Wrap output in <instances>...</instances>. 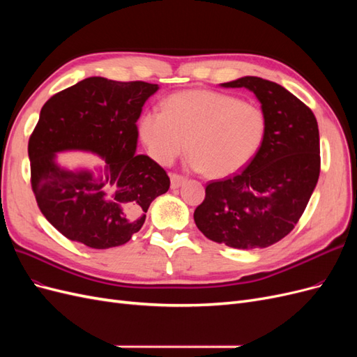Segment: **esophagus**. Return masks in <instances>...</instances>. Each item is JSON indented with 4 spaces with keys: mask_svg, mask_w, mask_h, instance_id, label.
<instances>
[{
    "mask_svg": "<svg viewBox=\"0 0 357 357\" xmlns=\"http://www.w3.org/2000/svg\"><path fill=\"white\" fill-rule=\"evenodd\" d=\"M169 178H171V188L176 189L178 186H181L183 183L186 181V178L183 177L181 174H177V172H172V174H169Z\"/></svg>",
    "mask_w": 357,
    "mask_h": 357,
    "instance_id": "obj_1",
    "label": "esophagus"
}]
</instances>
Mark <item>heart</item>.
Wrapping results in <instances>:
<instances>
[{
    "mask_svg": "<svg viewBox=\"0 0 357 357\" xmlns=\"http://www.w3.org/2000/svg\"><path fill=\"white\" fill-rule=\"evenodd\" d=\"M265 131L257 104L207 89L171 95L162 112H146L138 121L139 138L159 164L171 165L188 149L190 168L210 177H226L247 165Z\"/></svg>",
    "mask_w": 357,
    "mask_h": 357,
    "instance_id": "1",
    "label": "heart"
}]
</instances>
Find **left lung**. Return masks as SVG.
<instances>
[{
	"instance_id": "left-lung-1",
	"label": "left lung",
	"mask_w": 357,
	"mask_h": 357,
	"mask_svg": "<svg viewBox=\"0 0 357 357\" xmlns=\"http://www.w3.org/2000/svg\"><path fill=\"white\" fill-rule=\"evenodd\" d=\"M222 86L256 95L266 131L247 167L208 183L193 219L211 241L243 250L264 248L295 228L317 185V121L310 107L274 82L247 75Z\"/></svg>"
}]
</instances>
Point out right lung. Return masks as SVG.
<instances>
[{
	"label": "right lung",
	"mask_w": 357,
	"mask_h": 357,
	"mask_svg": "<svg viewBox=\"0 0 357 357\" xmlns=\"http://www.w3.org/2000/svg\"><path fill=\"white\" fill-rule=\"evenodd\" d=\"M158 84L89 77L52 96L29 137L31 188L43 215L68 240L122 245L142 229L149 205L169 189L167 171L137 155L143 105ZM86 149L106 168L93 176L59 169L54 153Z\"/></svg>",
	"instance_id": "add662e5"
}]
</instances>
